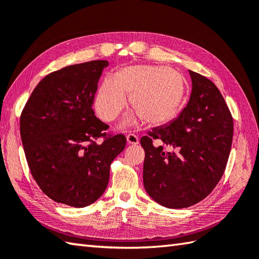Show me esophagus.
I'll use <instances>...</instances> for the list:
<instances>
[{"instance_id": "1", "label": "esophagus", "mask_w": 259, "mask_h": 259, "mask_svg": "<svg viewBox=\"0 0 259 259\" xmlns=\"http://www.w3.org/2000/svg\"><path fill=\"white\" fill-rule=\"evenodd\" d=\"M126 142L129 145H138L139 144V139L135 134H129L126 136Z\"/></svg>"}]
</instances>
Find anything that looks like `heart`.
<instances>
[{
  "label": "heart",
  "instance_id": "heart-1",
  "mask_svg": "<svg viewBox=\"0 0 259 259\" xmlns=\"http://www.w3.org/2000/svg\"><path fill=\"white\" fill-rule=\"evenodd\" d=\"M130 101L147 123L160 125L172 120L183 102L185 82L177 71L157 65L128 67L102 81L97 91L95 106L104 121H113ZM133 115L123 124H133Z\"/></svg>",
  "mask_w": 259,
  "mask_h": 259
}]
</instances>
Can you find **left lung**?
Segmentation results:
<instances>
[{"label":"left lung","mask_w":259,"mask_h":259,"mask_svg":"<svg viewBox=\"0 0 259 259\" xmlns=\"http://www.w3.org/2000/svg\"><path fill=\"white\" fill-rule=\"evenodd\" d=\"M192 90L178 118L142 137L145 149L144 186L161 206L190 207L210 194L223 177L234 135L232 113L212 82L189 70ZM172 145L164 154L153 140Z\"/></svg>","instance_id":"left-lung-1"}]
</instances>
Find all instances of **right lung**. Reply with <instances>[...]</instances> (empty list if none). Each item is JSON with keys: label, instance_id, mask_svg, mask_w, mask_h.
<instances>
[{"label": "right lung", "instance_id": "1", "mask_svg": "<svg viewBox=\"0 0 259 259\" xmlns=\"http://www.w3.org/2000/svg\"><path fill=\"white\" fill-rule=\"evenodd\" d=\"M106 60L69 65L45 76L22 111L20 133L33 178L52 200L91 205L106 190L110 164L125 147L107 135L92 104ZM104 140L100 144L95 141Z\"/></svg>", "mask_w": 259, "mask_h": 259}]
</instances>
